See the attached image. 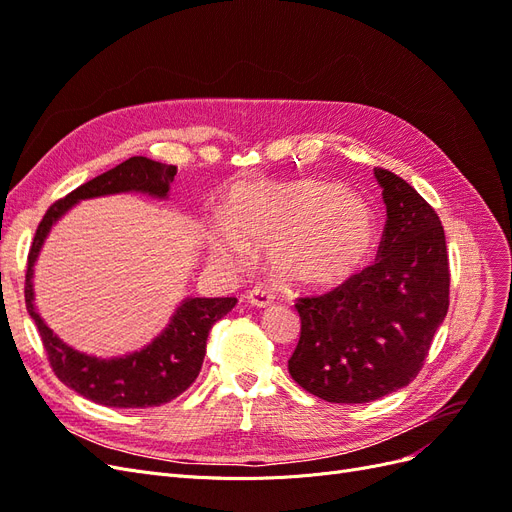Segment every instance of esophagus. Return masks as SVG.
Masks as SVG:
<instances>
[{
    "instance_id": "esophagus-1",
    "label": "esophagus",
    "mask_w": 512,
    "mask_h": 512,
    "mask_svg": "<svg viewBox=\"0 0 512 512\" xmlns=\"http://www.w3.org/2000/svg\"><path fill=\"white\" fill-rule=\"evenodd\" d=\"M247 301H250L254 307H267L273 301V294L267 288L256 286L247 292Z\"/></svg>"
}]
</instances>
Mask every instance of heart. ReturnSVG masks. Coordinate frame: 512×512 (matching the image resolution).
<instances>
[{
	"mask_svg": "<svg viewBox=\"0 0 512 512\" xmlns=\"http://www.w3.org/2000/svg\"><path fill=\"white\" fill-rule=\"evenodd\" d=\"M228 224L211 247L232 267L251 250H267L277 280L301 288H329L363 267L376 243L374 211L337 183H254L228 207Z\"/></svg>",
	"mask_w": 512,
	"mask_h": 512,
	"instance_id": "heart-1",
	"label": "heart"
}]
</instances>
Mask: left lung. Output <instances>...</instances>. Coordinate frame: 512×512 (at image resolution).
I'll return each mask as SVG.
<instances>
[{"instance_id": "obj_1", "label": "left lung", "mask_w": 512, "mask_h": 512, "mask_svg": "<svg viewBox=\"0 0 512 512\" xmlns=\"http://www.w3.org/2000/svg\"><path fill=\"white\" fill-rule=\"evenodd\" d=\"M386 205L378 258L327 294L297 301L301 337L288 371L331 404H367L408 386L448 312L438 213L410 183L374 168Z\"/></svg>"}]
</instances>
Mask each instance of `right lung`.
<instances>
[{
  "label": "right lung",
  "instance_id": "obj_1",
  "mask_svg": "<svg viewBox=\"0 0 512 512\" xmlns=\"http://www.w3.org/2000/svg\"><path fill=\"white\" fill-rule=\"evenodd\" d=\"M177 175V166H168L143 156L130 158L83 183L81 188L57 200L42 218L32 250L27 256L25 303L34 318L46 354H49L55 376L68 389L108 408H149L179 397L198 378L207 352V337L215 322L224 318L237 305L235 297L205 299L188 297L170 316L166 329L141 350H134L111 359L87 354L59 339L34 303V265L51 228L64 215L87 198L108 194H147L151 198H168L170 183Z\"/></svg>",
  "mask_w": 512,
  "mask_h": 512
}]
</instances>
